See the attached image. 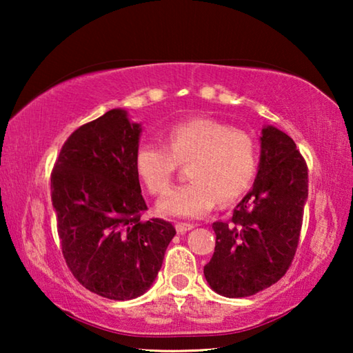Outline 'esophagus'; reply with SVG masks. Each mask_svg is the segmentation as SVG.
Returning <instances> with one entry per match:
<instances>
[{
    "label": "esophagus",
    "instance_id": "obj_1",
    "mask_svg": "<svg viewBox=\"0 0 353 353\" xmlns=\"http://www.w3.org/2000/svg\"><path fill=\"white\" fill-rule=\"evenodd\" d=\"M191 229H194V224H185V223L176 224V230L179 232V234H185V232H188Z\"/></svg>",
    "mask_w": 353,
    "mask_h": 353
}]
</instances>
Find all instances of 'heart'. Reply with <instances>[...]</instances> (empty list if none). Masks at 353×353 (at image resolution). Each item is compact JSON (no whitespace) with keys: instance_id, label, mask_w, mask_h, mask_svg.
Returning a JSON list of instances; mask_svg holds the SVG:
<instances>
[{"instance_id":"1","label":"heart","mask_w":353,"mask_h":353,"mask_svg":"<svg viewBox=\"0 0 353 353\" xmlns=\"http://www.w3.org/2000/svg\"><path fill=\"white\" fill-rule=\"evenodd\" d=\"M166 145L143 143L135 152V168L152 196L171 188L181 165L188 163L191 182L162 199L159 212L170 218L205 216L218 201L230 204L246 193L254 181L259 151L252 137L210 118L177 123Z\"/></svg>"}]
</instances>
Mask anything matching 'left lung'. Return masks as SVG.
Instances as JSON below:
<instances>
[{
	"instance_id": "obj_1",
	"label": "left lung",
	"mask_w": 353,
	"mask_h": 353,
	"mask_svg": "<svg viewBox=\"0 0 353 353\" xmlns=\"http://www.w3.org/2000/svg\"><path fill=\"white\" fill-rule=\"evenodd\" d=\"M259 172L229 221L213 223L216 244L204 266L213 291L248 297L268 288L291 266L308 198V168L291 137L261 130Z\"/></svg>"
}]
</instances>
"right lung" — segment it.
I'll list each match as a JSON object with an SVG mask.
<instances>
[{
  "mask_svg": "<svg viewBox=\"0 0 353 353\" xmlns=\"http://www.w3.org/2000/svg\"><path fill=\"white\" fill-rule=\"evenodd\" d=\"M141 126L112 109L76 129L51 172V199L63 259L94 294L129 301L151 288L174 225L143 221L135 152Z\"/></svg>",
  "mask_w": 353,
  "mask_h": 353,
  "instance_id": "add662e5",
  "label": "right lung"
}]
</instances>
